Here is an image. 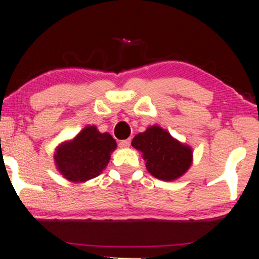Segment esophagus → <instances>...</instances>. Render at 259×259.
I'll return each mask as SVG.
<instances>
[{
	"mask_svg": "<svg viewBox=\"0 0 259 259\" xmlns=\"http://www.w3.org/2000/svg\"><path fill=\"white\" fill-rule=\"evenodd\" d=\"M130 146H131V139L122 140V141L119 142V147L120 148H128Z\"/></svg>",
	"mask_w": 259,
	"mask_h": 259,
	"instance_id": "1",
	"label": "esophagus"
}]
</instances>
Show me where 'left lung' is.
<instances>
[{"label": "left lung", "mask_w": 259, "mask_h": 259, "mask_svg": "<svg viewBox=\"0 0 259 259\" xmlns=\"http://www.w3.org/2000/svg\"><path fill=\"white\" fill-rule=\"evenodd\" d=\"M132 146L142 152L147 169L160 180L181 177L192 164V149L173 139L166 131L151 126L133 139Z\"/></svg>", "instance_id": "left-lung-1"}]
</instances>
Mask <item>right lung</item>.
Here are the masks:
<instances>
[{"label":"right lung","instance_id":"obj_1","mask_svg":"<svg viewBox=\"0 0 259 259\" xmlns=\"http://www.w3.org/2000/svg\"><path fill=\"white\" fill-rule=\"evenodd\" d=\"M116 147L109 133H100L95 126H87L73 141L57 148L55 162L67 180L86 181L103 171Z\"/></svg>","mask_w":259,"mask_h":259}]
</instances>
